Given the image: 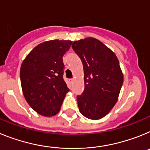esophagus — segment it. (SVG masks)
<instances>
[{
    "mask_svg": "<svg viewBox=\"0 0 150 150\" xmlns=\"http://www.w3.org/2000/svg\"><path fill=\"white\" fill-rule=\"evenodd\" d=\"M73 81H74V79H69V82L70 83H73Z\"/></svg>",
    "mask_w": 150,
    "mask_h": 150,
    "instance_id": "34e87169",
    "label": "esophagus"
}]
</instances>
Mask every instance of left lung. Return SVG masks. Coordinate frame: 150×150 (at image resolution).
I'll return each instance as SVG.
<instances>
[{"instance_id":"8db88e82","label":"left lung","mask_w":150,"mask_h":150,"mask_svg":"<svg viewBox=\"0 0 150 150\" xmlns=\"http://www.w3.org/2000/svg\"><path fill=\"white\" fill-rule=\"evenodd\" d=\"M81 59L84 91L77 97L79 111L86 118L98 120L111 111L118 101L124 76L114 52L94 38L72 43Z\"/></svg>"}]
</instances>
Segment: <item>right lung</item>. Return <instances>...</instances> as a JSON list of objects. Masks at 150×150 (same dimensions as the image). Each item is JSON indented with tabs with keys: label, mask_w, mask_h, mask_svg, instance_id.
<instances>
[{
	"label": "right lung",
	"mask_w": 150,
	"mask_h": 150,
	"mask_svg": "<svg viewBox=\"0 0 150 150\" xmlns=\"http://www.w3.org/2000/svg\"><path fill=\"white\" fill-rule=\"evenodd\" d=\"M71 43L57 39L41 43L21 65V86L25 99L43 116L51 117L59 112L69 91L62 78V57L69 50Z\"/></svg>",
	"instance_id": "right-lung-1"
}]
</instances>
